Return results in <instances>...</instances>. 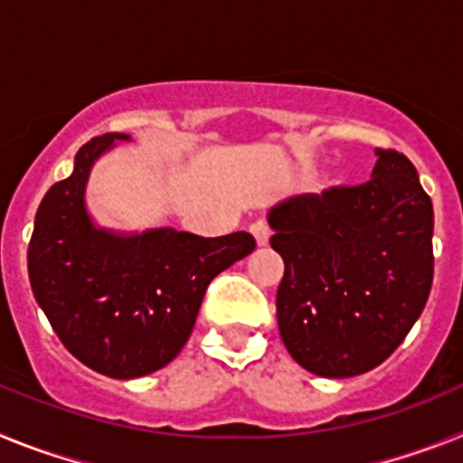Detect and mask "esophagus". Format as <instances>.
I'll return each instance as SVG.
<instances>
[{"label": "esophagus", "mask_w": 463, "mask_h": 463, "mask_svg": "<svg viewBox=\"0 0 463 463\" xmlns=\"http://www.w3.org/2000/svg\"><path fill=\"white\" fill-rule=\"evenodd\" d=\"M250 234L255 236V241L260 245H267L269 239H271V229H269L267 220H257V222L250 224Z\"/></svg>", "instance_id": "esophagus-1"}]
</instances>
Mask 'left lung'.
<instances>
[{
  "instance_id": "1",
  "label": "left lung",
  "mask_w": 463,
  "mask_h": 463,
  "mask_svg": "<svg viewBox=\"0 0 463 463\" xmlns=\"http://www.w3.org/2000/svg\"><path fill=\"white\" fill-rule=\"evenodd\" d=\"M269 224L285 261L278 326L294 362L325 378L383 364L433 282V206L411 159L378 148L371 181L292 196Z\"/></svg>"
}]
</instances>
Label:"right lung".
Here are the masks:
<instances>
[{
	"label": "right lung",
	"mask_w": 463,
	"mask_h": 463,
	"mask_svg": "<svg viewBox=\"0 0 463 463\" xmlns=\"http://www.w3.org/2000/svg\"><path fill=\"white\" fill-rule=\"evenodd\" d=\"M116 138L94 137L73 174L41 199L27 248L36 304L73 357L109 378H141L181 353L208 285L255 250L248 232L203 239L153 229L116 236L94 229L83 192L90 166Z\"/></svg>",
	"instance_id": "add662e5"
}]
</instances>
